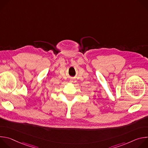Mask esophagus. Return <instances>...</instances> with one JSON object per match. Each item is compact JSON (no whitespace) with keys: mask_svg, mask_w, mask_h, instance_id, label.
Masks as SVG:
<instances>
[{"mask_svg":"<svg viewBox=\"0 0 148 148\" xmlns=\"http://www.w3.org/2000/svg\"><path fill=\"white\" fill-rule=\"evenodd\" d=\"M70 82H72V83H73V82H75V79H73V78H72V79H70Z\"/></svg>","mask_w":148,"mask_h":148,"instance_id":"obj_1","label":"esophagus"}]
</instances>
